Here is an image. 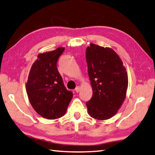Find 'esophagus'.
<instances>
[{
	"label": "esophagus",
	"instance_id": "34e87169",
	"mask_svg": "<svg viewBox=\"0 0 155 155\" xmlns=\"http://www.w3.org/2000/svg\"><path fill=\"white\" fill-rule=\"evenodd\" d=\"M80 87H79V86H77L76 87H75V91H76V92H77V93H78V92H79V91H80Z\"/></svg>",
	"mask_w": 155,
	"mask_h": 155
}]
</instances>
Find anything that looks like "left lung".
Here are the masks:
<instances>
[{"label":"left lung","instance_id":"8db88e82","mask_svg":"<svg viewBox=\"0 0 155 155\" xmlns=\"http://www.w3.org/2000/svg\"><path fill=\"white\" fill-rule=\"evenodd\" d=\"M93 95L86 102L88 114L107 120L117 113L126 97L128 75L121 59L113 49L91 43L86 52Z\"/></svg>","mask_w":155,"mask_h":155}]
</instances>
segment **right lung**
Masks as SVG:
<instances>
[{
	"label": "right lung",
	"instance_id": "add662e5",
	"mask_svg": "<svg viewBox=\"0 0 155 155\" xmlns=\"http://www.w3.org/2000/svg\"><path fill=\"white\" fill-rule=\"evenodd\" d=\"M65 48L40 53L33 63L26 84V90L33 109L46 119L64 116L73 97L64 86L57 62Z\"/></svg>",
	"mask_w": 155,
	"mask_h": 155
}]
</instances>
